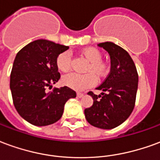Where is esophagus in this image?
Segmentation results:
<instances>
[{
	"label": "esophagus",
	"mask_w": 160,
	"mask_h": 160,
	"mask_svg": "<svg viewBox=\"0 0 160 160\" xmlns=\"http://www.w3.org/2000/svg\"><path fill=\"white\" fill-rule=\"evenodd\" d=\"M83 96H84L83 93H80V92H78V93H77V98H82Z\"/></svg>",
	"instance_id": "esophagus-1"
}]
</instances>
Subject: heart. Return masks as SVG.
<instances>
[{"label": "heart", "mask_w": 160, "mask_h": 160, "mask_svg": "<svg viewBox=\"0 0 160 160\" xmlns=\"http://www.w3.org/2000/svg\"><path fill=\"white\" fill-rule=\"evenodd\" d=\"M82 55L89 61L90 63L87 66V71H92L98 77L104 76L108 72V67L102 62V54L98 49L95 48H87L83 49ZM57 68L62 72H68L72 64V54L68 50L63 51L59 54L56 60ZM62 84L66 87L75 91H84L92 87L97 82V77L93 73H87L80 74L71 73L62 78Z\"/></svg>", "instance_id": "obj_1"}]
</instances>
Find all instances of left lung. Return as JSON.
<instances>
[{"label": "left lung", "mask_w": 160, "mask_h": 160, "mask_svg": "<svg viewBox=\"0 0 160 160\" xmlns=\"http://www.w3.org/2000/svg\"><path fill=\"white\" fill-rule=\"evenodd\" d=\"M111 56V72L100 86L99 95L89 92L93 104L85 110L87 121L94 127L111 129L127 120L134 110L138 89V73L129 54L114 42L98 44Z\"/></svg>", "instance_id": "left-lung-1"}]
</instances>
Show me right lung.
I'll use <instances>...</instances> for the list:
<instances>
[{
    "label": "right lung",
    "instance_id": "right-lung-1",
    "mask_svg": "<svg viewBox=\"0 0 160 160\" xmlns=\"http://www.w3.org/2000/svg\"><path fill=\"white\" fill-rule=\"evenodd\" d=\"M67 49L68 46L38 39L16 55L10 75L12 101L20 117L32 125L46 126L57 122L67 101L76 97V92L68 87L46 91L59 80L56 60Z\"/></svg>",
    "mask_w": 160,
    "mask_h": 160
}]
</instances>
